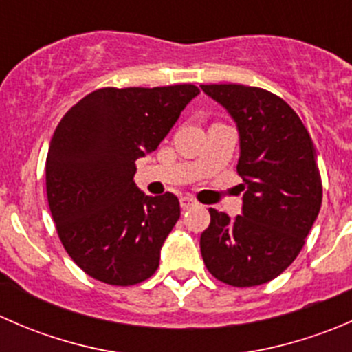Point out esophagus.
<instances>
[{
	"label": "esophagus",
	"instance_id": "1",
	"mask_svg": "<svg viewBox=\"0 0 352 352\" xmlns=\"http://www.w3.org/2000/svg\"><path fill=\"white\" fill-rule=\"evenodd\" d=\"M197 202H196V199L194 197H190V196H184V197H180V206H182V209H189V208H192V206H196Z\"/></svg>",
	"mask_w": 352,
	"mask_h": 352
}]
</instances>
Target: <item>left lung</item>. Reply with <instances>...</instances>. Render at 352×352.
Instances as JSON below:
<instances>
[{"instance_id": "1", "label": "left lung", "mask_w": 352, "mask_h": 352, "mask_svg": "<svg viewBox=\"0 0 352 352\" xmlns=\"http://www.w3.org/2000/svg\"><path fill=\"white\" fill-rule=\"evenodd\" d=\"M226 109L240 136L236 172L243 179L242 214L209 209L201 235L208 271L230 286H258L278 278L303 248L322 206L314 141L278 95L245 85H201Z\"/></svg>"}]
</instances>
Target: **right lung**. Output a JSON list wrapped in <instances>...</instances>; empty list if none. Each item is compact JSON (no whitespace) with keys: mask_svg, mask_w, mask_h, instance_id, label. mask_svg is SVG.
Segmentation results:
<instances>
[{"mask_svg":"<svg viewBox=\"0 0 352 352\" xmlns=\"http://www.w3.org/2000/svg\"><path fill=\"white\" fill-rule=\"evenodd\" d=\"M197 95L194 85L100 88L56 127L45 162L49 208L66 252L94 279L133 286L158 269L180 204L172 192L138 189L136 160L158 148Z\"/></svg>","mask_w":352,"mask_h":352,"instance_id":"add662e5","label":"right lung"}]
</instances>
